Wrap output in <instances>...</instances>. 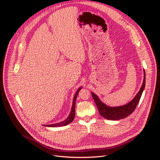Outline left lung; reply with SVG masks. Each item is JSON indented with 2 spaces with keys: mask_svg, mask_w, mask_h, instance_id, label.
Instances as JSON below:
<instances>
[{
  "mask_svg": "<svg viewBox=\"0 0 160 160\" xmlns=\"http://www.w3.org/2000/svg\"><path fill=\"white\" fill-rule=\"evenodd\" d=\"M146 84V73L144 70V80L142 85L134 98L127 104L116 107H111L102 102L99 97L94 92H91L95 103L98 107L100 115L105 119L109 120H118L122 118H127L132 114L138 106L142 94L145 88Z\"/></svg>",
  "mask_w": 160,
  "mask_h": 160,
  "instance_id": "left-lung-1",
  "label": "left lung"
}]
</instances>
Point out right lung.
Listing matches in <instances>:
<instances>
[{
  "label": "right lung",
  "instance_id": "1",
  "mask_svg": "<svg viewBox=\"0 0 160 160\" xmlns=\"http://www.w3.org/2000/svg\"><path fill=\"white\" fill-rule=\"evenodd\" d=\"M82 88V87H80L78 88V90H77V92L73 97V103H72V107L71 109V111L70 115H68V117H67V118H66L64 121L57 123H54V124H51V125H43L45 127H62V126H66L68 124H70L71 122H73L74 118H75V101L78 96V92H80V90Z\"/></svg>",
  "mask_w": 160,
  "mask_h": 160
}]
</instances>
